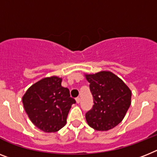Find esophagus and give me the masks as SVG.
Here are the masks:
<instances>
[{
    "label": "esophagus",
    "instance_id": "1",
    "mask_svg": "<svg viewBox=\"0 0 157 157\" xmlns=\"http://www.w3.org/2000/svg\"><path fill=\"white\" fill-rule=\"evenodd\" d=\"M76 103H77V104L80 103V97H76Z\"/></svg>",
    "mask_w": 157,
    "mask_h": 157
}]
</instances>
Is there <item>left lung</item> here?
Wrapping results in <instances>:
<instances>
[{
	"instance_id": "left-lung-1",
	"label": "left lung",
	"mask_w": 157,
	"mask_h": 157,
	"mask_svg": "<svg viewBox=\"0 0 157 157\" xmlns=\"http://www.w3.org/2000/svg\"><path fill=\"white\" fill-rule=\"evenodd\" d=\"M85 77L94 103L85 114L87 123L97 131L112 129L122 121L131 105V90L109 71L85 74Z\"/></svg>"
}]
</instances>
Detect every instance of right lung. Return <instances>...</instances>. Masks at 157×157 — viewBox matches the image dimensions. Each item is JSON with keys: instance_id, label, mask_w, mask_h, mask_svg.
Returning a JSON list of instances; mask_svg holds the SVG:
<instances>
[{"instance_id": "obj_1", "label": "right lung", "mask_w": 157, "mask_h": 157, "mask_svg": "<svg viewBox=\"0 0 157 157\" xmlns=\"http://www.w3.org/2000/svg\"><path fill=\"white\" fill-rule=\"evenodd\" d=\"M62 79L45 77L29 88L22 97L24 108L30 121L44 132H55L67 121L72 104L69 90L61 86Z\"/></svg>"}]
</instances>
